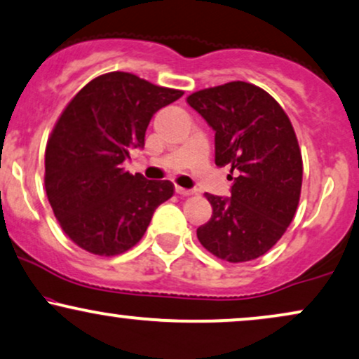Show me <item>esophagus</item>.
I'll return each instance as SVG.
<instances>
[{"mask_svg":"<svg viewBox=\"0 0 359 359\" xmlns=\"http://www.w3.org/2000/svg\"><path fill=\"white\" fill-rule=\"evenodd\" d=\"M175 192L179 194L180 197H189V196H192V191H189V189H184V187H175Z\"/></svg>","mask_w":359,"mask_h":359,"instance_id":"obj_1","label":"esophagus"}]
</instances>
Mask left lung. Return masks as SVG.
Returning a JSON list of instances; mask_svg holds the SVG:
<instances>
[{
	"mask_svg": "<svg viewBox=\"0 0 359 359\" xmlns=\"http://www.w3.org/2000/svg\"><path fill=\"white\" fill-rule=\"evenodd\" d=\"M187 103L215 132V165L236 174L231 198L205 194L212 217L201 244L227 262H248L283 237L301 197L303 157L283 107L248 81L198 90ZM232 179V177H231Z\"/></svg>",
	"mask_w": 359,
	"mask_h": 359,
	"instance_id": "left-lung-1",
	"label": "left lung"
}]
</instances>
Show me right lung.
I'll list each match as a JSON object with an SVG mask.
<instances>
[{
	"mask_svg": "<svg viewBox=\"0 0 359 359\" xmlns=\"http://www.w3.org/2000/svg\"><path fill=\"white\" fill-rule=\"evenodd\" d=\"M182 90L110 72L88 81L56 120L45 150V191L63 232L97 256H116L145 234L170 180L123 170L132 147L145 145L157 110Z\"/></svg>",
	"mask_w": 359,
	"mask_h": 359,
	"instance_id": "obj_1",
	"label": "right lung"
}]
</instances>
